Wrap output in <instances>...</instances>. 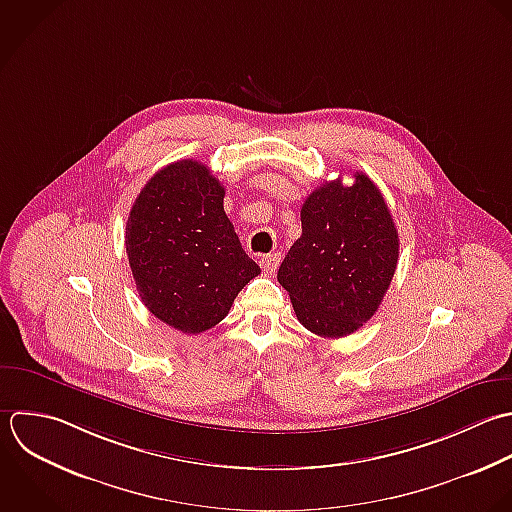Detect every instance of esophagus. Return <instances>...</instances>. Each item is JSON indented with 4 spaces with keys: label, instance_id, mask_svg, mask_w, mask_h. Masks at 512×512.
<instances>
[{
    "label": "esophagus",
    "instance_id": "34e87169",
    "mask_svg": "<svg viewBox=\"0 0 512 512\" xmlns=\"http://www.w3.org/2000/svg\"><path fill=\"white\" fill-rule=\"evenodd\" d=\"M279 263H281V255H279V253H273V255H263V257L259 259V265H261V269H263L267 275H273V273L277 271Z\"/></svg>",
    "mask_w": 512,
    "mask_h": 512
}]
</instances>
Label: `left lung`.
I'll list each match as a JSON object with an SVG mask.
<instances>
[{
    "label": "left lung",
    "mask_w": 512,
    "mask_h": 512,
    "mask_svg": "<svg viewBox=\"0 0 512 512\" xmlns=\"http://www.w3.org/2000/svg\"><path fill=\"white\" fill-rule=\"evenodd\" d=\"M351 185L317 187L301 209V237L277 279L299 323L315 335L355 333L379 309L397 269L399 233L379 187L361 171Z\"/></svg>",
    "instance_id": "1"
}]
</instances>
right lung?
<instances>
[{
    "label": "right lung",
    "instance_id": "right-lung-1",
    "mask_svg": "<svg viewBox=\"0 0 512 512\" xmlns=\"http://www.w3.org/2000/svg\"><path fill=\"white\" fill-rule=\"evenodd\" d=\"M223 197L225 187L207 165L181 159L145 183L127 217L125 249L143 305L187 335L223 321L261 273L243 251Z\"/></svg>",
    "mask_w": 512,
    "mask_h": 512
}]
</instances>
